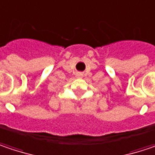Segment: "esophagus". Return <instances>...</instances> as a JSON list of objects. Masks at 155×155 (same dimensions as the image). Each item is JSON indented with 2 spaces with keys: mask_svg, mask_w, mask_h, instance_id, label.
<instances>
[{
  "mask_svg": "<svg viewBox=\"0 0 155 155\" xmlns=\"http://www.w3.org/2000/svg\"><path fill=\"white\" fill-rule=\"evenodd\" d=\"M76 76L77 77H82V74L81 72H78L77 74H76Z\"/></svg>",
  "mask_w": 155,
  "mask_h": 155,
  "instance_id": "esophagus-1",
  "label": "esophagus"
}]
</instances>
